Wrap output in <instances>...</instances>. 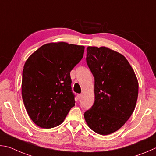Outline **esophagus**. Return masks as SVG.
Returning <instances> with one entry per match:
<instances>
[{
  "instance_id": "1",
  "label": "esophagus",
  "mask_w": 156,
  "mask_h": 156,
  "mask_svg": "<svg viewBox=\"0 0 156 156\" xmlns=\"http://www.w3.org/2000/svg\"><path fill=\"white\" fill-rule=\"evenodd\" d=\"M82 97H83V95L81 94H77V98L79 99H81V98H82Z\"/></svg>"
}]
</instances>
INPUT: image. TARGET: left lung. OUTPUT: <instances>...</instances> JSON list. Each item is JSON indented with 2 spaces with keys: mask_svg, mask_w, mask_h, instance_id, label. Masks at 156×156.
Listing matches in <instances>:
<instances>
[{
  "mask_svg": "<svg viewBox=\"0 0 156 156\" xmlns=\"http://www.w3.org/2000/svg\"><path fill=\"white\" fill-rule=\"evenodd\" d=\"M86 62L94 78V102L84 118L94 132L110 134L132 116L138 99V80L127 59L105 46H88Z\"/></svg>",
  "mask_w": 156,
  "mask_h": 156,
  "instance_id": "8db88e82",
  "label": "left lung"
}]
</instances>
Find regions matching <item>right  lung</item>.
<instances>
[{"label":"right lung","mask_w":156,"mask_h":156,"mask_svg":"<svg viewBox=\"0 0 156 156\" xmlns=\"http://www.w3.org/2000/svg\"><path fill=\"white\" fill-rule=\"evenodd\" d=\"M84 48L63 42L48 43L27 59L22 97L27 113L37 126H58L75 106L70 73L82 59Z\"/></svg>","instance_id":"add662e5"}]
</instances>
